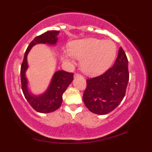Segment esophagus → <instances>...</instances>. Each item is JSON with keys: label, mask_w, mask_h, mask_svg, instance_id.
Segmentation results:
<instances>
[{"label": "esophagus", "mask_w": 152, "mask_h": 152, "mask_svg": "<svg viewBox=\"0 0 152 152\" xmlns=\"http://www.w3.org/2000/svg\"><path fill=\"white\" fill-rule=\"evenodd\" d=\"M79 76H81V75L78 74H74V77H75V78H76V77H79Z\"/></svg>", "instance_id": "1"}]
</instances>
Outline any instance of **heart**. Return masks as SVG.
<instances>
[{
  "mask_svg": "<svg viewBox=\"0 0 152 152\" xmlns=\"http://www.w3.org/2000/svg\"><path fill=\"white\" fill-rule=\"evenodd\" d=\"M116 52L117 48L114 41L91 38L71 43L69 51L64 50L63 57L69 64H74L76 58L81 60V71L88 76H95L109 69Z\"/></svg>",
  "mask_w": 152,
  "mask_h": 152,
  "instance_id": "obj_1",
  "label": "heart"
}]
</instances>
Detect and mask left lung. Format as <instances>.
Wrapping results in <instances>:
<instances>
[{
    "mask_svg": "<svg viewBox=\"0 0 152 152\" xmlns=\"http://www.w3.org/2000/svg\"><path fill=\"white\" fill-rule=\"evenodd\" d=\"M129 78L128 59L120 47L113 67L101 76L86 80L83 96L85 105L96 114H109L123 100Z\"/></svg>",
    "mask_w": 152,
    "mask_h": 152,
    "instance_id": "8db88e82",
    "label": "left lung"
}]
</instances>
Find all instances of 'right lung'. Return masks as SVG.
Here are the masks:
<instances>
[{
  "label": "right lung",
  "instance_id": "obj_1",
  "mask_svg": "<svg viewBox=\"0 0 152 152\" xmlns=\"http://www.w3.org/2000/svg\"><path fill=\"white\" fill-rule=\"evenodd\" d=\"M59 33V31H48L35 38L26 49L20 68L22 91L25 98L36 111L43 114L53 112L60 107L63 94L74 80V74L65 71H56L53 74L46 89L43 93L35 94L29 88L28 80L26 77V71L28 69V55L31 48L37 44H48L56 47Z\"/></svg>",
  "mask_w": 152,
  "mask_h": 152
}]
</instances>
